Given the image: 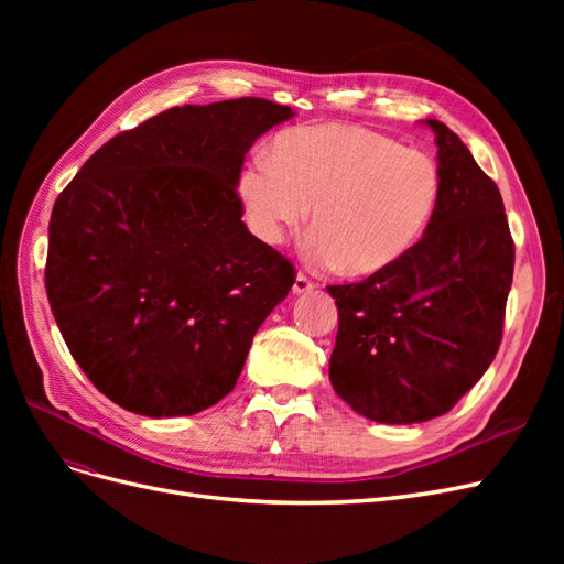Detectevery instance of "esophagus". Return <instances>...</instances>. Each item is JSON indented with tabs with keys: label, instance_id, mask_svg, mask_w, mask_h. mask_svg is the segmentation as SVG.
<instances>
[{
	"label": "esophagus",
	"instance_id": "obj_1",
	"mask_svg": "<svg viewBox=\"0 0 564 564\" xmlns=\"http://www.w3.org/2000/svg\"><path fill=\"white\" fill-rule=\"evenodd\" d=\"M313 289H315V282H313L308 275H303V272H299L296 280H294V294L313 292Z\"/></svg>",
	"mask_w": 564,
	"mask_h": 564
}]
</instances>
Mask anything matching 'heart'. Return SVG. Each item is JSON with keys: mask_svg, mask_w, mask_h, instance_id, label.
<instances>
[{"mask_svg": "<svg viewBox=\"0 0 564 564\" xmlns=\"http://www.w3.org/2000/svg\"><path fill=\"white\" fill-rule=\"evenodd\" d=\"M237 195L249 230L278 247L303 226L305 256L350 278L402 261L429 232L442 199L437 162L379 131L322 124L280 133L268 162H251Z\"/></svg>", "mask_w": 564, "mask_h": 564, "instance_id": "1", "label": "heart"}]
</instances>
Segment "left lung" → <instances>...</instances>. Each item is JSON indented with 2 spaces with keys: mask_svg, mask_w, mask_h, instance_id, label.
Returning <instances> with one entry per match:
<instances>
[{
  "mask_svg": "<svg viewBox=\"0 0 564 564\" xmlns=\"http://www.w3.org/2000/svg\"><path fill=\"white\" fill-rule=\"evenodd\" d=\"M442 199L423 240L362 282L332 284L338 334L329 381L357 414L421 423L482 379L503 336L516 245L503 199L437 119Z\"/></svg>",
  "mask_w": 564,
  "mask_h": 564,
  "instance_id": "1",
  "label": "left lung"
}]
</instances>
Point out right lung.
<instances>
[{
	"label": "right lung",
	"instance_id": "1",
	"mask_svg": "<svg viewBox=\"0 0 564 564\" xmlns=\"http://www.w3.org/2000/svg\"><path fill=\"white\" fill-rule=\"evenodd\" d=\"M265 98L183 106L117 133L48 220L46 296L75 362L115 404L193 416L235 388L296 272L242 220L237 181Z\"/></svg>",
	"mask_w": 564,
	"mask_h": 564
}]
</instances>
